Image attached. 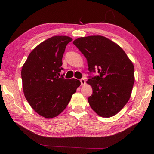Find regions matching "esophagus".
Listing matches in <instances>:
<instances>
[{
    "mask_svg": "<svg viewBox=\"0 0 154 154\" xmlns=\"http://www.w3.org/2000/svg\"><path fill=\"white\" fill-rule=\"evenodd\" d=\"M81 85H84L85 84V80L84 79H81Z\"/></svg>",
    "mask_w": 154,
    "mask_h": 154,
    "instance_id": "obj_1",
    "label": "esophagus"
}]
</instances>
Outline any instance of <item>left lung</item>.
<instances>
[{
  "mask_svg": "<svg viewBox=\"0 0 154 154\" xmlns=\"http://www.w3.org/2000/svg\"><path fill=\"white\" fill-rule=\"evenodd\" d=\"M73 43L87 58L89 70L99 73L87 81L93 89L90 106L100 116H114L131 96L135 80L132 61L122 48L102 35L81 37Z\"/></svg>",
  "mask_w": 154,
  "mask_h": 154,
  "instance_id": "obj_1",
  "label": "left lung"
}]
</instances>
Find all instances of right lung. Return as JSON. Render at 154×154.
Instances as JSON below:
<instances>
[{"label": "right lung", "mask_w": 154, "mask_h": 154, "mask_svg": "<svg viewBox=\"0 0 154 154\" xmlns=\"http://www.w3.org/2000/svg\"><path fill=\"white\" fill-rule=\"evenodd\" d=\"M66 35L42 42L29 54L22 68L23 92L29 104L40 116L52 119L65 110L81 85L79 80L60 77L62 57L68 43Z\"/></svg>", "instance_id": "right-lung-1"}]
</instances>
